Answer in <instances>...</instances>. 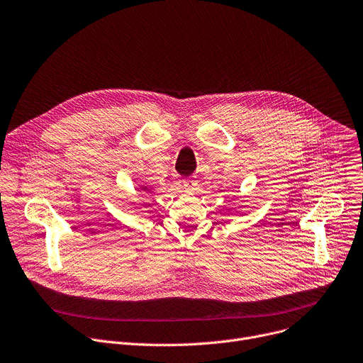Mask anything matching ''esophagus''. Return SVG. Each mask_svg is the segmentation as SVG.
Wrapping results in <instances>:
<instances>
[{"mask_svg": "<svg viewBox=\"0 0 363 363\" xmlns=\"http://www.w3.org/2000/svg\"><path fill=\"white\" fill-rule=\"evenodd\" d=\"M196 185H199V181H196L195 178H188V179H184L182 181V186L189 191V192H194L196 191Z\"/></svg>", "mask_w": 363, "mask_h": 363, "instance_id": "1", "label": "esophagus"}]
</instances>
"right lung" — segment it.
<instances>
[{"label": "right lung", "instance_id": "1", "mask_svg": "<svg viewBox=\"0 0 363 363\" xmlns=\"http://www.w3.org/2000/svg\"><path fill=\"white\" fill-rule=\"evenodd\" d=\"M145 189H146V188H145Z\"/></svg>", "mask_w": 363, "mask_h": 363}]
</instances>
